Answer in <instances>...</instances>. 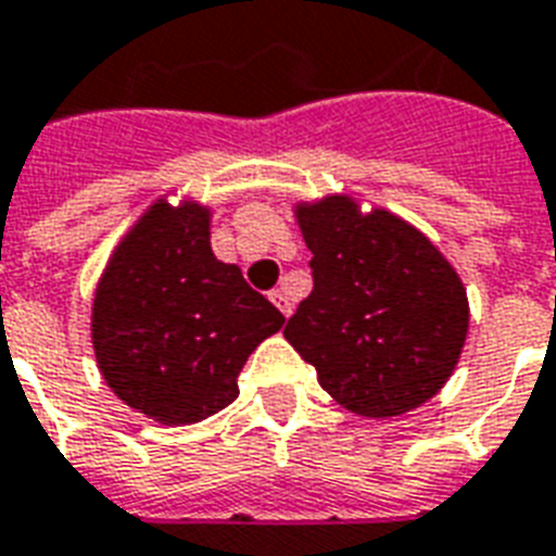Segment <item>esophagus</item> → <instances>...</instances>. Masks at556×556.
Here are the masks:
<instances>
[{
	"mask_svg": "<svg viewBox=\"0 0 556 556\" xmlns=\"http://www.w3.org/2000/svg\"><path fill=\"white\" fill-rule=\"evenodd\" d=\"M269 299H273V304L281 309L283 316H292V299L287 295V290H273L269 292Z\"/></svg>",
	"mask_w": 556,
	"mask_h": 556,
	"instance_id": "obj_1",
	"label": "esophagus"
}]
</instances>
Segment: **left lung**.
<instances>
[{
  "mask_svg": "<svg viewBox=\"0 0 556 556\" xmlns=\"http://www.w3.org/2000/svg\"><path fill=\"white\" fill-rule=\"evenodd\" d=\"M313 292L283 337L339 406L397 417L443 389L462 359L470 301L424 231L348 193L299 202Z\"/></svg>",
  "mask_w": 556,
  "mask_h": 556,
  "instance_id": "8db88e82",
  "label": "left lung"
}]
</instances>
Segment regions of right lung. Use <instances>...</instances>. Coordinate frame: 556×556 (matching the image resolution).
Here are the masks:
<instances>
[{"instance_id": "obj_1", "label": "right lung", "mask_w": 556, "mask_h": 556, "mask_svg": "<svg viewBox=\"0 0 556 556\" xmlns=\"http://www.w3.org/2000/svg\"><path fill=\"white\" fill-rule=\"evenodd\" d=\"M281 309L211 252V208L162 197L106 261L92 299V348L115 397L162 426L200 424L238 397L249 354Z\"/></svg>"}]
</instances>
